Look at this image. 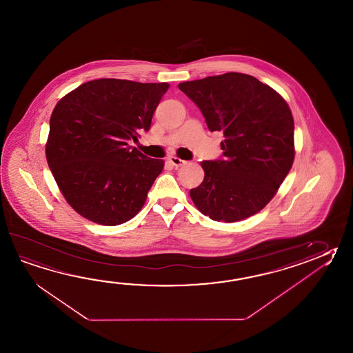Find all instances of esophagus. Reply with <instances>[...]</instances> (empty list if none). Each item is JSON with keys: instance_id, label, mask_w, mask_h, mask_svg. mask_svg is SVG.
<instances>
[{"instance_id": "34e87169", "label": "esophagus", "mask_w": 353, "mask_h": 353, "mask_svg": "<svg viewBox=\"0 0 353 353\" xmlns=\"http://www.w3.org/2000/svg\"><path fill=\"white\" fill-rule=\"evenodd\" d=\"M168 162H170L171 165H174L176 168H177V167H181V165H186V161L179 159V157H174V156H171V157L168 159Z\"/></svg>"}]
</instances>
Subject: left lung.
<instances>
[{
    "mask_svg": "<svg viewBox=\"0 0 353 353\" xmlns=\"http://www.w3.org/2000/svg\"><path fill=\"white\" fill-rule=\"evenodd\" d=\"M211 132H223V157L202 161L205 179L190 196L211 220L235 223L259 212L294 161V121L287 101L248 74L226 72L179 84Z\"/></svg>",
    "mask_w": 353,
    "mask_h": 353,
    "instance_id": "obj_1",
    "label": "left lung"
}]
</instances>
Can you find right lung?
Listing matches in <instances>:
<instances>
[{
    "label": "right lung",
    "mask_w": 353,
    "mask_h": 353,
    "mask_svg": "<svg viewBox=\"0 0 353 353\" xmlns=\"http://www.w3.org/2000/svg\"><path fill=\"white\" fill-rule=\"evenodd\" d=\"M168 83L98 79L59 101L50 118L46 159L65 200L93 223H127L143 208L165 162L128 145L152 117Z\"/></svg>",
    "instance_id": "right-lung-1"
}]
</instances>
